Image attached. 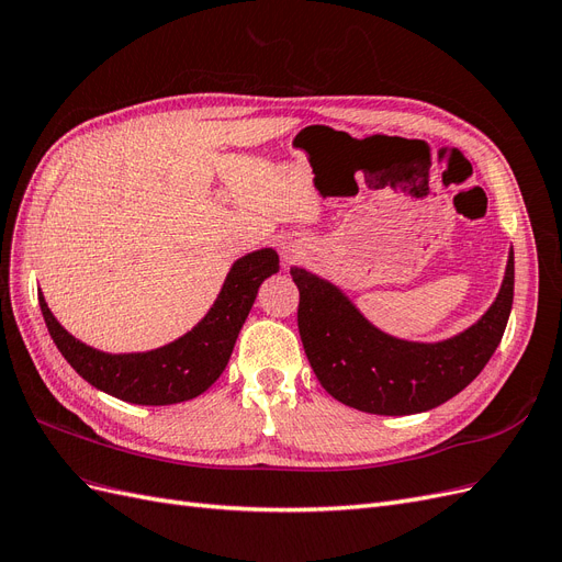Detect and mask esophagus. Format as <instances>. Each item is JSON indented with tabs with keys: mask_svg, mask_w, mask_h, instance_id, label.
<instances>
[{
	"mask_svg": "<svg viewBox=\"0 0 562 562\" xmlns=\"http://www.w3.org/2000/svg\"><path fill=\"white\" fill-rule=\"evenodd\" d=\"M304 255V250L302 248H297V246H285L283 248V262L285 265H293V262H297L300 258Z\"/></svg>",
	"mask_w": 562,
	"mask_h": 562,
	"instance_id": "34e87169",
	"label": "esophagus"
}]
</instances>
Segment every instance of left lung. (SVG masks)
<instances>
[{
  "label": "left lung",
  "mask_w": 562,
  "mask_h": 562,
  "mask_svg": "<svg viewBox=\"0 0 562 562\" xmlns=\"http://www.w3.org/2000/svg\"><path fill=\"white\" fill-rule=\"evenodd\" d=\"M300 288L297 328L318 382L333 398L370 415H415L469 386L502 342L514 304V248L487 312L462 333L413 342L380 330L328 279L291 267Z\"/></svg>",
  "instance_id": "1"
}]
</instances>
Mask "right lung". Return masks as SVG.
I'll use <instances>...</instances> for the list:
<instances>
[{
  "label": "right lung",
  "instance_id": "right-lung-1",
  "mask_svg": "<svg viewBox=\"0 0 562 562\" xmlns=\"http://www.w3.org/2000/svg\"><path fill=\"white\" fill-rule=\"evenodd\" d=\"M277 271L279 255L274 248L241 255L229 267L206 316L173 342L149 351L108 353L93 349L60 326L42 291L40 307L58 351L91 386L135 405H173L196 398L223 375L262 281Z\"/></svg>",
  "mask_w": 562,
  "mask_h": 562
}]
</instances>
